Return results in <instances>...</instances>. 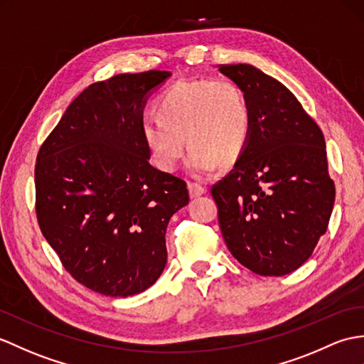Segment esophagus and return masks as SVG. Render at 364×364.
Listing matches in <instances>:
<instances>
[{
    "instance_id": "esophagus-1",
    "label": "esophagus",
    "mask_w": 364,
    "mask_h": 364,
    "mask_svg": "<svg viewBox=\"0 0 364 364\" xmlns=\"http://www.w3.org/2000/svg\"><path fill=\"white\" fill-rule=\"evenodd\" d=\"M189 196L191 198H196V197H200L203 196V193H206V186H201L198 183H189Z\"/></svg>"
}]
</instances>
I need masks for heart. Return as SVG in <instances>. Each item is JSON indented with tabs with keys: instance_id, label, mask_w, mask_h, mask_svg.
<instances>
[{
	"instance_id": "heart-1",
	"label": "heart",
	"mask_w": 364,
	"mask_h": 364,
	"mask_svg": "<svg viewBox=\"0 0 364 364\" xmlns=\"http://www.w3.org/2000/svg\"><path fill=\"white\" fill-rule=\"evenodd\" d=\"M158 117L141 122V138L151 161L171 172L191 149L188 164L197 176L240 159L251 134V112L243 90L228 77L183 80L156 105Z\"/></svg>"
}]
</instances>
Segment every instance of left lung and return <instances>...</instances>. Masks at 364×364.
I'll return each instance as SVG.
<instances>
[{
    "mask_svg": "<svg viewBox=\"0 0 364 364\" xmlns=\"http://www.w3.org/2000/svg\"><path fill=\"white\" fill-rule=\"evenodd\" d=\"M251 112L248 146L210 189L231 255L260 276H284L314 252L328 226L335 184L324 134L281 82L247 63L220 65Z\"/></svg>",
    "mask_w": 364,
    "mask_h": 364,
    "instance_id": "1",
    "label": "left lung"
}]
</instances>
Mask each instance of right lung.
Here are the masks:
<instances>
[{"label": "right lung", "instance_id": "right-lung-1", "mask_svg": "<svg viewBox=\"0 0 364 364\" xmlns=\"http://www.w3.org/2000/svg\"><path fill=\"white\" fill-rule=\"evenodd\" d=\"M168 71L117 74L83 90L40 147V230L75 281L105 296L147 290L167 262L166 228L186 181L149 163L142 109Z\"/></svg>", "mask_w": 364, "mask_h": 364}]
</instances>
